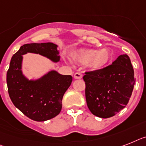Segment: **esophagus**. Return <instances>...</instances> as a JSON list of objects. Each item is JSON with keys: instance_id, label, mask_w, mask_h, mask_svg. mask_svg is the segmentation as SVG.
<instances>
[{"instance_id": "obj_1", "label": "esophagus", "mask_w": 146, "mask_h": 146, "mask_svg": "<svg viewBox=\"0 0 146 146\" xmlns=\"http://www.w3.org/2000/svg\"><path fill=\"white\" fill-rule=\"evenodd\" d=\"M82 76L83 75H82L80 73H79V72H76L74 75V78H75V79H81Z\"/></svg>"}]
</instances>
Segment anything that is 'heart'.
I'll list each match as a JSON object with an SVG mask.
<instances>
[{"label": "heart", "mask_w": 146, "mask_h": 146, "mask_svg": "<svg viewBox=\"0 0 146 146\" xmlns=\"http://www.w3.org/2000/svg\"><path fill=\"white\" fill-rule=\"evenodd\" d=\"M112 57L108 49H80L73 54V59L80 64H89L93 69L98 70L105 67Z\"/></svg>", "instance_id": "b5f03b06"}]
</instances>
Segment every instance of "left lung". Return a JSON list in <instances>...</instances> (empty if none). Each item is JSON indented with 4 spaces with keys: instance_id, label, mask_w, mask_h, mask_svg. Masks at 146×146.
Instances as JSON below:
<instances>
[{
    "instance_id": "8db88e82",
    "label": "left lung",
    "mask_w": 146,
    "mask_h": 146,
    "mask_svg": "<svg viewBox=\"0 0 146 146\" xmlns=\"http://www.w3.org/2000/svg\"><path fill=\"white\" fill-rule=\"evenodd\" d=\"M86 104L93 115L112 117L125 108L135 84L134 71L127 54H122L111 65L85 72Z\"/></svg>"
}]
</instances>
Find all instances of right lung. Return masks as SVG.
Masks as SVG:
<instances>
[{
    "instance_id": "add662e5",
    "label": "right lung",
    "mask_w": 146,
    "mask_h": 146,
    "mask_svg": "<svg viewBox=\"0 0 146 146\" xmlns=\"http://www.w3.org/2000/svg\"><path fill=\"white\" fill-rule=\"evenodd\" d=\"M27 53L38 54L56 62L60 61L57 45L51 42L24 44L13 56L7 73L8 92L15 108L32 120L46 121L61 111L62 97L72 77L50 71L38 80H28L21 72L22 55Z\"/></svg>"
}]
</instances>
